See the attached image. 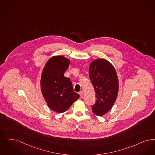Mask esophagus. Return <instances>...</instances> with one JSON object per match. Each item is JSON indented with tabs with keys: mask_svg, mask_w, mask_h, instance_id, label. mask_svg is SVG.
Segmentation results:
<instances>
[{
	"mask_svg": "<svg viewBox=\"0 0 155 155\" xmlns=\"http://www.w3.org/2000/svg\"><path fill=\"white\" fill-rule=\"evenodd\" d=\"M79 95H80V96H81V97H83V91H81L79 92Z\"/></svg>",
	"mask_w": 155,
	"mask_h": 155,
	"instance_id": "obj_1",
	"label": "esophagus"
}]
</instances>
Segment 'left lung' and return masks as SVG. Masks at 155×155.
<instances>
[{"label": "left lung", "mask_w": 155, "mask_h": 155, "mask_svg": "<svg viewBox=\"0 0 155 155\" xmlns=\"http://www.w3.org/2000/svg\"><path fill=\"white\" fill-rule=\"evenodd\" d=\"M89 77L94 88L96 101L92 111L103 116L112 108L119 91V80L114 66L105 59L93 61L89 67Z\"/></svg>", "instance_id": "8db88e82"}]
</instances>
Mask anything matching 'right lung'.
I'll return each mask as SVG.
<instances>
[{"label":"right lung","mask_w":155,"mask_h":155,"mask_svg":"<svg viewBox=\"0 0 155 155\" xmlns=\"http://www.w3.org/2000/svg\"><path fill=\"white\" fill-rule=\"evenodd\" d=\"M69 64L70 60L63 56L52 57L41 76V93L48 107L57 113L65 112L80 97L74 91L70 79L64 75Z\"/></svg>","instance_id":"1"}]
</instances>
